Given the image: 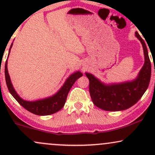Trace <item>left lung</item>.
Returning a JSON list of instances; mask_svg holds the SVG:
<instances>
[{"mask_svg": "<svg viewBox=\"0 0 155 155\" xmlns=\"http://www.w3.org/2000/svg\"><path fill=\"white\" fill-rule=\"evenodd\" d=\"M136 36L143 46L145 62L138 77L132 81L105 84L92 74L86 73L90 81L89 90L93 104L97 107L109 111H122L136 104L149 87L151 78V62L143 39L138 32Z\"/></svg>", "mask_w": 155, "mask_h": 155, "instance_id": "8db88e82", "label": "left lung"}]
</instances>
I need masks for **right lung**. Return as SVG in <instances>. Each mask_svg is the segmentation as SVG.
Masks as SVG:
<instances>
[{
  "instance_id": "add662e5",
  "label": "right lung",
  "mask_w": 155,
  "mask_h": 155,
  "mask_svg": "<svg viewBox=\"0 0 155 155\" xmlns=\"http://www.w3.org/2000/svg\"><path fill=\"white\" fill-rule=\"evenodd\" d=\"M12 45L13 44H12L10 47L9 53ZM81 76H82V74L79 71L71 74L68 78L63 86L60 88L59 91L51 97L35 101H27L21 98L16 92L12 86L9 75H8V69H7V60L5 64V77H6V82L8 91L23 108H25L28 111L31 112L34 114L39 115V116L50 115L60 111L65 104L68 94L70 91L71 88L72 87L73 84Z\"/></svg>"
}]
</instances>
